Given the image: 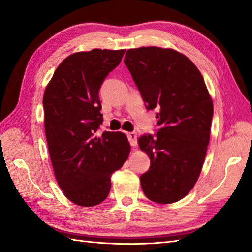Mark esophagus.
Wrapping results in <instances>:
<instances>
[{
  "instance_id": "esophagus-1",
  "label": "esophagus",
  "mask_w": 252,
  "mask_h": 252,
  "mask_svg": "<svg viewBox=\"0 0 252 252\" xmlns=\"http://www.w3.org/2000/svg\"><path fill=\"white\" fill-rule=\"evenodd\" d=\"M127 138H129L131 146L136 147V145H137V134H136V133L135 132L127 133Z\"/></svg>"
}]
</instances>
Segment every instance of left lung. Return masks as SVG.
Here are the masks:
<instances>
[{"mask_svg": "<svg viewBox=\"0 0 252 252\" xmlns=\"http://www.w3.org/2000/svg\"><path fill=\"white\" fill-rule=\"evenodd\" d=\"M125 63L146 108L159 110L161 126L155 137H138L151 159V168L140 178L142 189L154 202H176L200 175L210 141L212 98L195 63L173 49H130Z\"/></svg>", "mask_w": 252, "mask_h": 252, "instance_id": "1", "label": "left lung"}]
</instances>
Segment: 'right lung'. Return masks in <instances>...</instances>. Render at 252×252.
<instances>
[{"mask_svg":"<svg viewBox=\"0 0 252 252\" xmlns=\"http://www.w3.org/2000/svg\"><path fill=\"white\" fill-rule=\"evenodd\" d=\"M126 50L77 52L63 60L43 95L44 129L58 186L69 200L81 207L103 202L111 175L131 151L122 132L95 134L103 122L98 91Z\"/></svg>","mask_w":252,"mask_h":252,"instance_id":"obj_1","label":"right lung"}]
</instances>
